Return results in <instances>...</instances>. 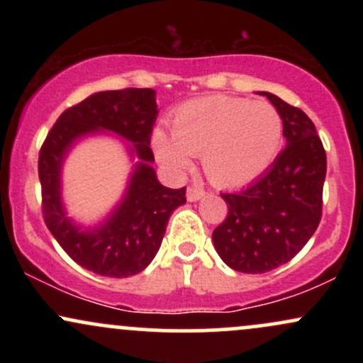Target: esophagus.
I'll list each match as a JSON object with an SVG mask.
<instances>
[{
    "label": "esophagus",
    "instance_id": "esophagus-1",
    "mask_svg": "<svg viewBox=\"0 0 363 363\" xmlns=\"http://www.w3.org/2000/svg\"><path fill=\"white\" fill-rule=\"evenodd\" d=\"M205 196V189L199 186H189L187 187V201H198Z\"/></svg>",
    "mask_w": 363,
    "mask_h": 363
}]
</instances>
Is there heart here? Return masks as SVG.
Instances as JSON below:
<instances>
[{
	"instance_id": "obj_1",
	"label": "heart",
	"mask_w": 363,
	"mask_h": 363,
	"mask_svg": "<svg viewBox=\"0 0 363 363\" xmlns=\"http://www.w3.org/2000/svg\"><path fill=\"white\" fill-rule=\"evenodd\" d=\"M170 133L155 129L152 145L172 172H184L193 155L216 186L237 187L266 172L283 147V118L273 104L228 95L193 99L174 111Z\"/></svg>"
}]
</instances>
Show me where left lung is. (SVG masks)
<instances>
[{
  "instance_id": "8db88e82",
  "label": "left lung",
  "mask_w": 363,
  "mask_h": 363,
  "mask_svg": "<svg viewBox=\"0 0 363 363\" xmlns=\"http://www.w3.org/2000/svg\"><path fill=\"white\" fill-rule=\"evenodd\" d=\"M259 94L281 114L286 147L251 186L222 194L228 213L211 235L225 264L251 274L285 264L307 244L323 215L326 179V152L309 116Z\"/></svg>"
}]
</instances>
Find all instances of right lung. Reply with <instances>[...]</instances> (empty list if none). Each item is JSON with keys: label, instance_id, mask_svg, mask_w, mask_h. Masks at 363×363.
<instances>
[{"label": "right lung", "instance_id": "1", "mask_svg": "<svg viewBox=\"0 0 363 363\" xmlns=\"http://www.w3.org/2000/svg\"><path fill=\"white\" fill-rule=\"evenodd\" d=\"M157 116L155 90L99 91L62 112L39 152L44 222L74 262L101 277L128 278L143 272L160 247L172 211L186 203V187L162 186L150 165L155 160L150 136ZM101 128L131 140L132 152L140 162L127 194L106 222L82 229L62 206L60 167L78 139Z\"/></svg>", "mask_w": 363, "mask_h": 363}]
</instances>
